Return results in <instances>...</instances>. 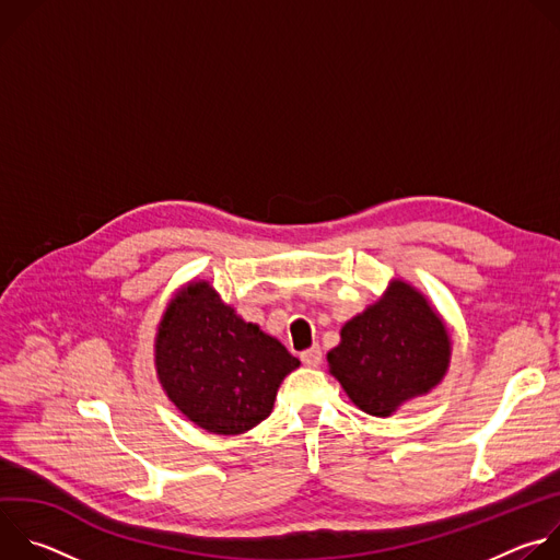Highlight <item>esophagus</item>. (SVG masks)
Here are the masks:
<instances>
[{
  "label": "esophagus",
  "instance_id": "34e87169",
  "mask_svg": "<svg viewBox=\"0 0 560 560\" xmlns=\"http://www.w3.org/2000/svg\"><path fill=\"white\" fill-rule=\"evenodd\" d=\"M301 361H303L307 368H318V365H322V361H324L322 348L314 346V348H310V350L301 352Z\"/></svg>",
  "mask_w": 560,
  "mask_h": 560
}]
</instances>
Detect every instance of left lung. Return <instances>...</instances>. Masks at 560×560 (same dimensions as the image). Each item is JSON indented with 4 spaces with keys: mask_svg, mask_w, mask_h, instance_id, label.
Instances as JSON below:
<instances>
[{
    "mask_svg": "<svg viewBox=\"0 0 560 560\" xmlns=\"http://www.w3.org/2000/svg\"><path fill=\"white\" fill-rule=\"evenodd\" d=\"M450 350V335L425 296L394 281L383 299L343 326L328 363L354 406L389 417L443 378Z\"/></svg>",
    "mask_w": 560,
    "mask_h": 560,
    "instance_id": "8db88e82",
    "label": "left lung"
}]
</instances>
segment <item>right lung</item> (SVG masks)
I'll use <instances>...</instances> for the list:
<instances>
[{
    "label": "right lung",
    "instance_id": "add662e5",
    "mask_svg": "<svg viewBox=\"0 0 560 560\" xmlns=\"http://www.w3.org/2000/svg\"><path fill=\"white\" fill-rule=\"evenodd\" d=\"M154 365L171 401L199 428L242 434L270 417L299 359L246 324L210 283H190L168 305L154 341Z\"/></svg>",
    "mask_w": 560,
    "mask_h": 560
}]
</instances>
